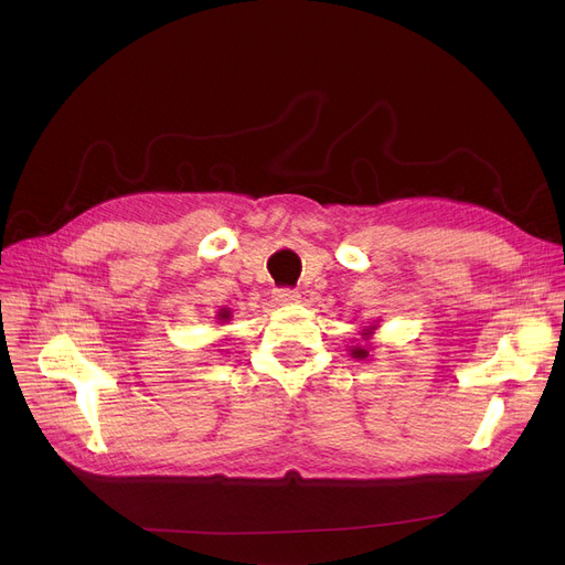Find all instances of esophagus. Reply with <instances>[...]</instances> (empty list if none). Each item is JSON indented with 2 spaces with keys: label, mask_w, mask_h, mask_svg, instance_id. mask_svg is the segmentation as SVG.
<instances>
[{
  "label": "esophagus",
  "mask_w": 565,
  "mask_h": 565,
  "mask_svg": "<svg viewBox=\"0 0 565 565\" xmlns=\"http://www.w3.org/2000/svg\"><path fill=\"white\" fill-rule=\"evenodd\" d=\"M275 300L279 305H295V302H300V292L292 288H279V290H275Z\"/></svg>",
  "instance_id": "obj_1"
}]
</instances>
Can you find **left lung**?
I'll list each match as a JSON object with an SVG mask.
<instances>
[{
    "instance_id": "left-lung-1",
    "label": "left lung",
    "mask_w": 565,
    "mask_h": 565,
    "mask_svg": "<svg viewBox=\"0 0 565 565\" xmlns=\"http://www.w3.org/2000/svg\"><path fill=\"white\" fill-rule=\"evenodd\" d=\"M373 330H375V328H364V330H362L364 343H362V345H360V343H358V345H350V354H352L354 360H366V358H369V350H371L369 339L373 337Z\"/></svg>"
}]
</instances>
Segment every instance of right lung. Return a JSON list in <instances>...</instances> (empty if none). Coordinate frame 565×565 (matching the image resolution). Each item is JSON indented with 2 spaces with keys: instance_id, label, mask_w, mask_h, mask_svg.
Masks as SVG:
<instances>
[{
  "instance_id": "obj_1",
  "label": "right lung",
  "mask_w": 565,
  "mask_h": 565,
  "mask_svg": "<svg viewBox=\"0 0 565 565\" xmlns=\"http://www.w3.org/2000/svg\"><path fill=\"white\" fill-rule=\"evenodd\" d=\"M228 318H231L228 311H220V320H228Z\"/></svg>"
}]
</instances>
